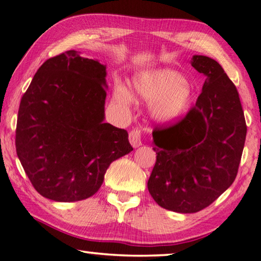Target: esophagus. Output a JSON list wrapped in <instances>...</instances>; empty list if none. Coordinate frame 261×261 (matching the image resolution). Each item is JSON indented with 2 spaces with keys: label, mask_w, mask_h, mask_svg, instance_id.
I'll use <instances>...</instances> for the list:
<instances>
[{
  "label": "esophagus",
  "mask_w": 261,
  "mask_h": 261,
  "mask_svg": "<svg viewBox=\"0 0 261 261\" xmlns=\"http://www.w3.org/2000/svg\"><path fill=\"white\" fill-rule=\"evenodd\" d=\"M141 135L142 132L139 129H135L130 131L129 134V141L131 143V145L134 147H138L142 145V141H141Z\"/></svg>",
  "instance_id": "34e87169"
}]
</instances>
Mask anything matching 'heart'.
I'll list each match as a JSON object with an SVG mask.
<instances>
[{
	"label": "heart",
	"instance_id": "b5f03b06",
	"mask_svg": "<svg viewBox=\"0 0 261 261\" xmlns=\"http://www.w3.org/2000/svg\"><path fill=\"white\" fill-rule=\"evenodd\" d=\"M136 99L150 103V116L161 124L177 122L188 114L193 103L192 84L180 72L172 69L147 70L137 73L132 81ZM125 85L114 89L112 99L117 106L129 109L134 97Z\"/></svg>",
	"mask_w": 261,
	"mask_h": 261
}]
</instances>
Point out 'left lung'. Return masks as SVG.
<instances>
[{
    "mask_svg": "<svg viewBox=\"0 0 261 261\" xmlns=\"http://www.w3.org/2000/svg\"><path fill=\"white\" fill-rule=\"evenodd\" d=\"M190 63L206 77L201 93L184 119L153 131L157 161L147 181L155 203L178 213L200 211L230 188L247 131L239 93L221 65L203 55Z\"/></svg>",
    "mask_w": 261,
    "mask_h": 261,
    "instance_id": "8db88e82",
    "label": "left lung"
}]
</instances>
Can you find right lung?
Masks as SVG:
<instances>
[{
    "instance_id": "1",
    "label": "right lung",
    "mask_w": 261,
    "mask_h": 261,
    "mask_svg": "<svg viewBox=\"0 0 261 261\" xmlns=\"http://www.w3.org/2000/svg\"><path fill=\"white\" fill-rule=\"evenodd\" d=\"M107 65L69 50L49 58L21 99L16 152L35 190L60 203L87 199L132 146L106 123Z\"/></svg>"
}]
</instances>
